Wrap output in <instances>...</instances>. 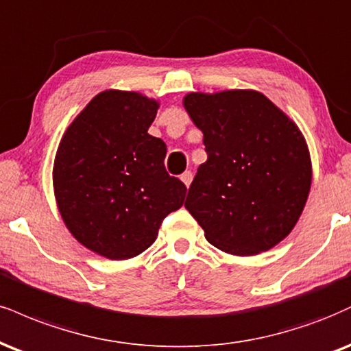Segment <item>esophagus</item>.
<instances>
[{
	"label": "esophagus",
	"mask_w": 351,
	"mask_h": 351,
	"mask_svg": "<svg viewBox=\"0 0 351 351\" xmlns=\"http://www.w3.org/2000/svg\"><path fill=\"white\" fill-rule=\"evenodd\" d=\"M181 181H183L186 186H189V184H191V181H193V173L191 171H184L183 175H181Z\"/></svg>",
	"instance_id": "obj_1"
}]
</instances>
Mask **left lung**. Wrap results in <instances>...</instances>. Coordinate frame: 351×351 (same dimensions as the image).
Returning <instances> with one entry per match:
<instances>
[{"mask_svg":"<svg viewBox=\"0 0 351 351\" xmlns=\"http://www.w3.org/2000/svg\"><path fill=\"white\" fill-rule=\"evenodd\" d=\"M183 104L208 154L184 208L219 250H269L288 237L309 196L312 167L301 130L258 91L189 93Z\"/></svg>","mask_w":351,"mask_h":351,"instance_id":"obj_1","label":"left lung"}]
</instances>
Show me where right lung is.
Listing matches in <instances>:
<instances>
[{"mask_svg": "<svg viewBox=\"0 0 351 351\" xmlns=\"http://www.w3.org/2000/svg\"><path fill=\"white\" fill-rule=\"evenodd\" d=\"M158 101L108 90L63 134L53 163L60 216L80 243L111 260L150 247L186 186L165 170L167 145L149 134Z\"/></svg>", "mask_w": 351, "mask_h": 351, "instance_id": "right-lung-1", "label": "right lung"}]
</instances>
